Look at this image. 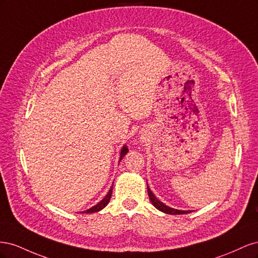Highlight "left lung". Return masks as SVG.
<instances>
[{
    "label": "left lung",
    "instance_id": "obj_1",
    "mask_svg": "<svg viewBox=\"0 0 258 258\" xmlns=\"http://www.w3.org/2000/svg\"><path fill=\"white\" fill-rule=\"evenodd\" d=\"M147 192H148V197H150V200L153 204V206L158 209L161 212L166 213V214H187V213H190L191 211H183V210H177V209H173V208H170L168 206H166L163 202L159 201L157 198H156L155 195L152 192V190L150 189V187L147 185Z\"/></svg>",
    "mask_w": 258,
    "mask_h": 258
}]
</instances>
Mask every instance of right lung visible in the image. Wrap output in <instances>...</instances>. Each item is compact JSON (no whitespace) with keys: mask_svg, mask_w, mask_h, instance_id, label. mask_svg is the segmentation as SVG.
Masks as SVG:
<instances>
[{"mask_svg":"<svg viewBox=\"0 0 258 258\" xmlns=\"http://www.w3.org/2000/svg\"><path fill=\"white\" fill-rule=\"evenodd\" d=\"M127 153H128V147H127L126 145H123V146H122V148H121V151H120L119 162H120V160L122 159L123 156L126 155ZM112 191H113V186L111 187L110 190H108V192H107V195H106V196H105L102 200H101L100 202H98V204H97L96 206L91 207L90 209L86 210V211H83V213H93V212H99V211H101L102 209H104V208L107 206L108 202H110V199H111V197H112Z\"/></svg>","mask_w":258,"mask_h":258,"instance_id":"obj_1","label":"right lung"}]
</instances>
